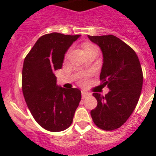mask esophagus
I'll list each match as a JSON object with an SVG mask.
<instances>
[{
	"instance_id": "esophagus-1",
	"label": "esophagus",
	"mask_w": 156,
	"mask_h": 156,
	"mask_svg": "<svg viewBox=\"0 0 156 156\" xmlns=\"http://www.w3.org/2000/svg\"><path fill=\"white\" fill-rule=\"evenodd\" d=\"M90 94V93H88V92L87 91H84V90H82V98H86L87 96H89Z\"/></svg>"
}]
</instances>
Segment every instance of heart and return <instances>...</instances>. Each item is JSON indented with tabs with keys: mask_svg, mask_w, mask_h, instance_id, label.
<instances>
[{
	"mask_svg": "<svg viewBox=\"0 0 156 156\" xmlns=\"http://www.w3.org/2000/svg\"><path fill=\"white\" fill-rule=\"evenodd\" d=\"M94 45L91 44H89V43H86V44H83V49H84V51H87V50H89V49H90V48H94Z\"/></svg>",
	"mask_w": 156,
	"mask_h": 156,
	"instance_id": "b5f03b06",
	"label": "heart"
}]
</instances>
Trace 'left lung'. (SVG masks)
Masks as SVG:
<instances>
[{
    "label": "left lung",
    "instance_id": "obj_1",
    "mask_svg": "<svg viewBox=\"0 0 156 156\" xmlns=\"http://www.w3.org/2000/svg\"><path fill=\"white\" fill-rule=\"evenodd\" d=\"M102 51L101 86L109 89L105 96L93 95L98 105L90 111L94 124L104 130L120 127L133 113L143 84L142 69L134 51L113 35L89 36Z\"/></svg>",
    "mask_w": 156,
    "mask_h": 156
}]
</instances>
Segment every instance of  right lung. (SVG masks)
Instances as JSON below:
<instances>
[{
    "instance_id": "add662e5",
    "label": "right lung",
    "mask_w": 156,
    "mask_h": 156,
    "mask_svg": "<svg viewBox=\"0 0 156 156\" xmlns=\"http://www.w3.org/2000/svg\"><path fill=\"white\" fill-rule=\"evenodd\" d=\"M80 37L59 33L45 34L25 58L23 96L34 119L49 131H62L69 127L81 100L79 89L58 87L54 74L62 68L65 54Z\"/></svg>"
}]
</instances>
